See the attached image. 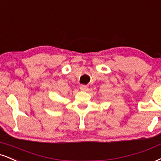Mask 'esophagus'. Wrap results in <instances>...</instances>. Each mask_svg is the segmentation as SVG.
I'll return each mask as SVG.
<instances>
[{
    "instance_id": "34e87169",
    "label": "esophagus",
    "mask_w": 161,
    "mask_h": 161,
    "mask_svg": "<svg viewBox=\"0 0 161 161\" xmlns=\"http://www.w3.org/2000/svg\"><path fill=\"white\" fill-rule=\"evenodd\" d=\"M80 89H81V90H82V91H87V90H88V86H85V85H81Z\"/></svg>"
}]
</instances>
